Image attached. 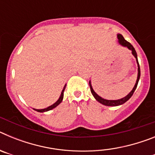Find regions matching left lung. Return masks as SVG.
Masks as SVG:
<instances>
[{
    "instance_id": "obj_1",
    "label": "left lung",
    "mask_w": 155,
    "mask_h": 155,
    "mask_svg": "<svg viewBox=\"0 0 155 155\" xmlns=\"http://www.w3.org/2000/svg\"><path fill=\"white\" fill-rule=\"evenodd\" d=\"M117 38L119 39V43L120 45H122L123 46H125V47H127L129 50H130L132 51V54L135 57L137 60V66H138V74H137V81H136V84L134 85V88L132 89V91L130 92L129 93L127 94V96L124 97L123 98H120V99L118 100H107V99H104L102 98V97H100L99 95L96 94V93L94 92V91L93 90L92 87H91V81H89V86H90V89H91V94H93V96L94 97V98L98 101V102H100L101 104L102 105H108V106H117V105H123L124 103H125L127 101H128L130 98H131V96L133 95L134 92L135 91L137 88V86L138 84V81H139V79H140V65H139V63H138V60H137V53H136V50L134 48V46L130 43L129 42H127L125 39L124 38V36L121 35V34H118L117 35Z\"/></svg>"
}]
</instances>
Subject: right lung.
Returning <instances> with one entry per match:
<instances>
[{"mask_svg":"<svg viewBox=\"0 0 155 155\" xmlns=\"http://www.w3.org/2000/svg\"><path fill=\"white\" fill-rule=\"evenodd\" d=\"M65 87H66V84H65V86H64V89H63L62 92H61V96H60L59 99L57 100V101L55 102V103L53 104V105H50V106H49V107L46 108V109H35V111H37V112H39V113H44V112H47V111L51 110V109H54V108H55V107H57V105H58L60 103H61V102H62L63 98H64V90H65Z\"/></svg>","mask_w":155,"mask_h":155,"instance_id":"obj_1","label":"right lung"}]
</instances>
